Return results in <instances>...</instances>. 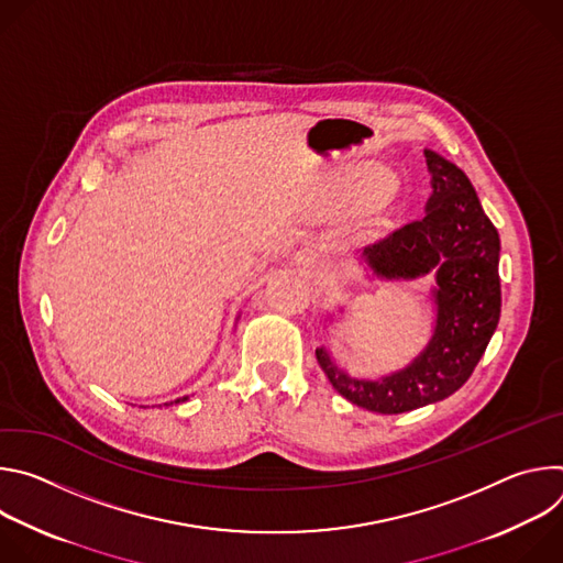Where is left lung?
Segmentation results:
<instances>
[{"mask_svg": "<svg viewBox=\"0 0 563 563\" xmlns=\"http://www.w3.org/2000/svg\"><path fill=\"white\" fill-rule=\"evenodd\" d=\"M426 163L432 194L423 218L367 245L361 263L380 280L434 276L428 345L406 367L378 378L350 376L328 347H316L332 387L378 415L410 412L454 394L484 356L501 316L499 233L456 165L432 148H426Z\"/></svg>", "mask_w": 563, "mask_h": 563, "instance_id": "obj_1", "label": "left lung"}]
</instances>
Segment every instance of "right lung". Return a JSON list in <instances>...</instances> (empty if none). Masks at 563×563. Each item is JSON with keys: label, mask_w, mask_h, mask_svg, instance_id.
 <instances>
[{"label": "right lung", "mask_w": 563, "mask_h": 563, "mask_svg": "<svg viewBox=\"0 0 563 563\" xmlns=\"http://www.w3.org/2000/svg\"><path fill=\"white\" fill-rule=\"evenodd\" d=\"M185 398H187V396H185ZM178 400H180V398H178Z\"/></svg>", "instance_id": "obj_1"}]
</instances>
